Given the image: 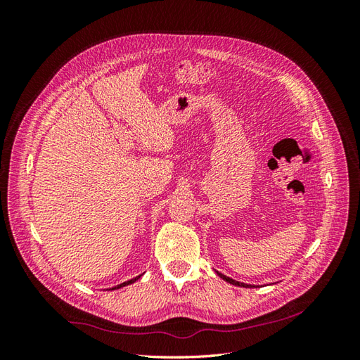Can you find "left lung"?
I'll return each instance as SVG.
<instances>
[{
	"mask_svg": "<svg viewBox=\"0 0 360 360\" xmlns=\"http://www.w3.org/2000/svg\"><path fill=\"white\" fill-rule=\"evenodd\" d=\"M217 275H219L224 281H226V282H230V284H233V285H237V287H254V285H248V284H243V282H238V281H234V279H231V278H228V276H225V275H222V274H219V271H216Z\"/></svg>",
	"mask_w": 360,
	"mask_h": 360,
	"instance_id": "obj_1",
	"label": "left lung"
}]
</instances>
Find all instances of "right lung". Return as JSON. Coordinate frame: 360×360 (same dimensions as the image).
Returning <instances> with one entry per match:
<instances>
[{"mask_svg":"<svg viewBox=\"0 0 360 360\" xmlns=\"http://www.w3.org/2000/svg\"><path fill=\"white\" fill-rule=\"evenodd\" d=\"M139 278H141V275H139V276H136V278H134V279H130V281H126V282H123V284H120V285L114 287L112 290H117V288H122V287H126V285H129V284H134V282H135L136 279H139Z\"/></svg>","mask_w":360,"mask_h":360,"instance_id":"right-lung-1","label":"right lung"}]
</instances>
